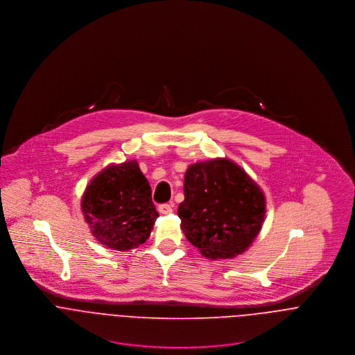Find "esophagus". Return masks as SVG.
<instances>
[{"label": "esophagus", "instance_id": "34e87169", "mask_svg": "<svg viewBox=\"0 0 355 355\" xmlns=\"http://www.w3.org/2000/svg\"><path fill=\"white\" fill-rule=\"evenodd\" d=\"M158 211L162 213V214H169V213H172V205L162 203V205L158 206Z\"/></svg>", "mask_w": 355, "mask_h": 355}]
</instances>
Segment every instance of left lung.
<instances>
[{
	"label": "left lung",
	"mask_w": 355,
	"mask_h": 355,
	"mask_svg": "<svg viewBox=\"0 0 355 355\" xmlns=\"http://www.w3.org/2000/svg\"><path fill=\"white\" fill-rule=\"evenodd\" d=\"M265 197L235 162L217 158L189 166L178 207L189 242L211 259L243 253L261 231Z\"/></svg>",
	"instance_id": "left-lung-1"
}]
</instances>
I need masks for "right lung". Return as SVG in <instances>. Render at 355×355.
<instances>
[{
  "mask_svg": "<svg viewBox=\"0 0 355 355\" xmlns=\"http://www.w3.org/2000/svg\"><path fill=\"white\" fill-rule=\"evenodd\" d=\"M82 211L94 238L119 252L145 243L158 217L150 184L135 159L101 171L86 187Z\"/></svg>",
  "mask_w": 355,
  "mask_h": 355,
  "instance_id": "obj_1",
  "label": "right lung"
}]
</instances>
